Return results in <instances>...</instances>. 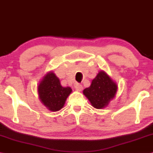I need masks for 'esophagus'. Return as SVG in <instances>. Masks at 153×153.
<instances>
[{"label": "esophagus", "mask_w": 153, "mask_h": 153, "mask_svg": "<svg viewBox=\"0 0 153 153\" xmlns=\"http://www.w3.org/2000/svg\"><path fill=\"white\" fill-rule=\"evenodd\" d=\"M75 88H76V90H77V91H79H79H82V90L83 86L80 84H78V83H77V84H76V85H75Z\"/></svg>", "instance_id": "34e87169"}]
</instances>
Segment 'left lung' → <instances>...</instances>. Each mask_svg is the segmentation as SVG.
<instances>
[{"mask_svg": "<svg viewBox=\"0 0 153 153\" xmlns=\"http://www.w3.org/2000/svg\"><path fill=\"white\" fill-rule=\"evenodd\" d=\"M117 88L116 82L105 71L100 70L92 80L91 85L83 90V94L92 107L102 109L107 107L115 97Z\"/></svg>", "mask_w": 153, "mask_h": 153, "instance_id": "8db88e82", "label": "left lung"}]
</instances>
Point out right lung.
I'll use <instances>...</instances> for the list:
<instances>
[{"instance_id": "1", "label": "right lung", "mask_w": 153, "mask_h": 153, "mask_svg": "<svg viewBox=\"0 0 153 153\" xmlns=\"http://www.w3.org/2000/svg\"><path fill=\"white\" fill-rule=\"evenodd\" d=\"M72 92L70 87H63L60 80L53 71L42 77L38 86L40 102L49 111L56 112L64 107L67 97Z\"/></svg>"}]
</instances>
